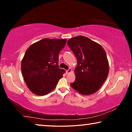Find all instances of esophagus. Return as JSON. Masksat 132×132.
<instances>
[{
  "label": "esophagus",
  "mask_w": 132,
  "mask_h": 132,
  "mask_svg": "<svg viewBox=\"0 0 132 132\" xmlns=\"http://www.w3.org/2000/svg\"><path fill=\"white\" fill-rule=\"evenodd\" d=\"M71 71V69H70V68H69L68 70H67L66 71V73L67 74H68V73H70Z\"/></svg>",
  "instance_id": "obj_1"
}]
</instances>
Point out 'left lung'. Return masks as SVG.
I'll list each match as a JSON object with an SVG mask.
<instances>
[{
	"label": "left lung",
	"mask_w": 132,
	"mask_h": 132,
	"mask_svg": "<svg viewBox=\"0 0 132 132\" xmlns=\"http://www.w3.org/2000/svg\"><path fill=\"white\" fill-rule=\"evenodd\" d=\"M69 47L77 58L75 81L71 87L82 95H90L99 90L108 75L109 64L103 48L84 36L69 39Z\"/></svg>",
	"instance_id": "8db88e82"
}]
</instances>
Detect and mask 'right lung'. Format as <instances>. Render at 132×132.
Segmentation results:
<instances>
[{
  "label": "right lung",
  "mask_w": 132,
  "mask_h": 132,
  "mask_svg": "<svg viewBox=\"0 0 132 132\" xmlns=\"http://www.w3.org/2000/svg\"><path fill=\"white\" fill-rule=\"evenodd\" d=\"M66 43V39L44 38L27 50L21 62V71L31 92L44 95L56 87L64 73L58 63L59 53Z\"/></svg>",
  "instance_id": "obj_1"
}]
</instances>
